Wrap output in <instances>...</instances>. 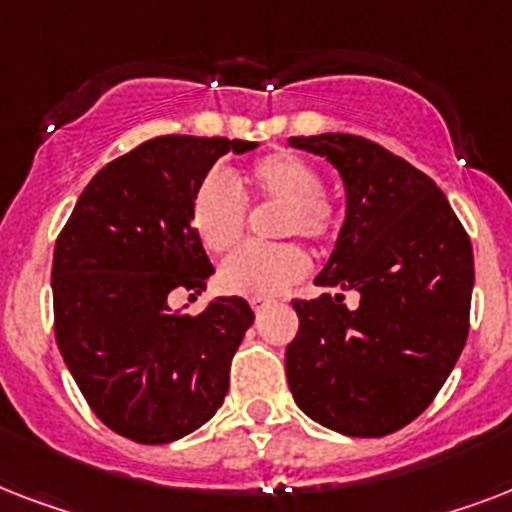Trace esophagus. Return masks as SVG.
I'll use <instances>...</instances> for the list:
<instances>
[{"label": "esophagus", "mask_w": 512, "mask_h": 512, "mask_svg": "<svg viewBox=\"0 0 512 512\" xmlns=\"http://www.w3.org/2000/svg\"><path fill=\"white\" fill-rule=\"evenodd\" d=\"M249 305H252V311L255 313H263L268 305H271V300H263V297H255V300H249Z\"/></svg>", "instance_id": "esophagus-1"}]
</instances>
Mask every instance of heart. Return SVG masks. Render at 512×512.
<instances>
[{"label":"heart","instance_id":"obj_1","mask_svg":"<svg viewBox=\"0 0 512 512\" xmlns=\"http://www.w3.org/2000/svg\"><path fill=\"white\" fill-rule=\"evenodd\" d=\"M249 191L257 199L281 204L276 233L324 241L337 228L335 204L321 193V175L311 162L295 154H271L252 164ZM191 228L201 247L212 255H228L239 247L247 228V207L236 185L220 172L204 177L191 201ZM308 255L297 244L249 247L228 257L220 268V287L228 295L273 297L303 279Z\"/></svg>","mask_w":512,"mask_h":512}]
</instances>
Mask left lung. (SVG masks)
Segmentation results:
<instances>
[{
    "label": "left lung",
    "instance_id": "left-lung-1",
    "mask_svg": "<svg viewBox=\"0 0 512 512\" xmlns=\"http://www.w3.org/2000/svg\"><path fill=\"white\" fill-rule=\"evenodd\" d=\"M324 156L345 188L335 252L316 276L337 295L295 300L287 345L295 404L342 436L380 438L420 417L468 340L473 247L433 180L372 140L289 138ZM340 291H358L353 312Z\"/></svg>",
    "mask_w": 512,
    "mask_h": 512
}]
</instances>
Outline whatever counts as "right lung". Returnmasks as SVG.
Wrapping results in <instances>:
<instances>
[{
	"label": "right lung",
	"instance_id": "right-lung-1",
	"mask_svg": "<svg viewBox=\"0 0 512 512\" xmlns=\"http://www.w3.org/2000/svg\"><path fill=\"white\" fill-rule=\"evenodd\" d=\"M252 148L193 135L146 140L92 177L55 241L60 356L100 422L130 441L170 444L223 406L255 313L241 297H215L188 316L172 311L170 295H201L215 273L191 228L193 193L220 156Z\"/></svg>",
	"mask_w": 512,
	"mask_h": 512
}]
</instances>
